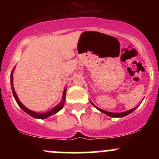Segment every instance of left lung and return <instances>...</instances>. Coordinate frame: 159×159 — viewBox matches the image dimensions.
<instances>
[{"mask_svg": "<svg viewBox=\"0 0 159 159\" xmlns=\"http://www.w3.org/2000/svg\"><path fill=\"white\" fill-rule=\"evenodd\" d=\"M91 105H93V106L95 107V108H97V109H98L99 111H102V113L105 114V115H108V116H110V117H114V118H120V117H124V116H125V115H129L130 113H131V112H132V111H134L135 110L136 108H137V107H136V108H132V109H131V110H129V111H127L121 112V113H114V112H109V111H107L101 109V108H98V107L96 106V105H94V103H92V102H91Z\"/></svg>", "mask_w": 159, "mask_h": 159, "instance_id": "obj_1", "label": "left lung"}]
</instances>
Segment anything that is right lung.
<instances>
[{"label":"right lung","mask_w":159,"mask_h":159,"mask_svg":"<svg viewBox=\"0 0 159 159\" xmlns=\"http://www.w3.org/2000/svg\"><path fill=\"white\" fill-rule=\"evenodd\" d=\"M13 70H14V69H13ZM12 72H13V70H12ZM12 72H11V89H12L13 95H14V98H15L16 102H17V105H18L20 107V108H21V109L23 111H25L26 112V113H28V115H30V116L33 117V118H35L44 119V118H48V117L51 116V115H54V114L57 113V111H60L62 108H63L64 103H65V94H66V90H65V91H64L63 98H62V101L61 102V103L59 104L57 106H56L55 108H53L52 110L49 111H48V112H45V113H37V112L32 111L28 109L26 107H25L23 105H22L21 102L19 101V99H18V98H17V94H16V92H15V91H14V86H13V75H12Z\"/></svg>","instance_id":"obj_1"}]
</instances>
